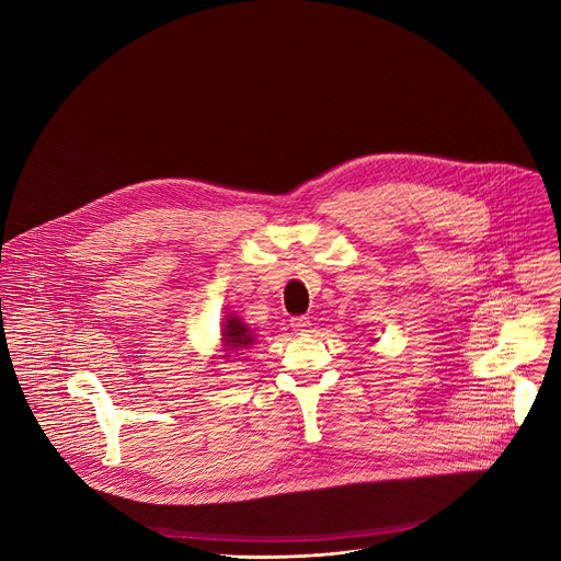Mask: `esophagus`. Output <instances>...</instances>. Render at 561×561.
Listing matches in <instances>:
<instances>
[{
    "label": "esophagus",
    "mask_w": 561,
    "mask_h": 561,
    "mask_svg": "<svg viewBox=\"0 0 561 561\" xmlns=\"http://www.w3.org/2000/svg\"><path fill=\"white\" fill-rule=\"evenodd\" d=\"M290 329L295 333H306L310 329V319L308 317H293L290 319Z\"/></svg>",
    "instance_id": "34e87169"
}]
</instances>
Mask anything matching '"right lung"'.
Returning a JSON list of instances; mask_svg holds the SVG:
<instances>
[{
    "mask_svg": "<svg viewBox=\"0 0 561 561\" xmlns=\"http://www.w3.org/2000/svg\"><path fill=\"white\" fill-rule=\"evenodd\" d=\"M221 327H224L221 329V344H224L226 353L247 351L249 346L255 344V335L251 333V329L237 314L230 312ZM237 355H244V353H237ZM224 357H230V355H224Z\"/></svg>",
    "mask_w": 561,
    "mask_h": 561,
    "instance_id": "1",
    "label": "right lung"
}]
</instances>
